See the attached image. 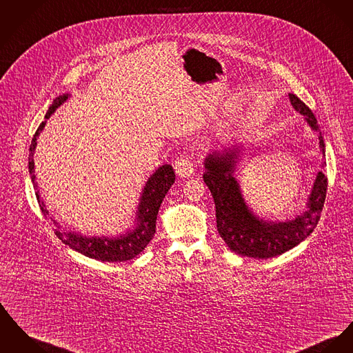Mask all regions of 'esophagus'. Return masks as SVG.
I'll return each instance as SVG.
<instances>
[{"label":"esophagus","mask_w":353,"mask_h":353,"mask_svg":"<svg viewBox=\"0 0 353 353\" xmlns=\"http://www.w3.org/2000/svg\"><path fill=\"white\" fill-rule=\"evenodd\" d=\"M175 171L182 178H188L192 174L194 167H192V161H191L190 155H182V157H179L176 159V162H175Z\"/></svg>","instance_id":"obj_1"}]
</instances>
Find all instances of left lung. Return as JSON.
<instances>
[{
    "label": "left lung",
    "instance_id": "left-lung-1",
    "mask_svg": "<svg viewBox=\"0 0 353 353\" xmlns=\"http://www.w3.org/2000/svg\"><path fill=\"white\" fill-rule=\"evenodd\" d=\"M289 99L292 105L305 117L309 125L319 131L317 120L305 103L296 94H289ZM317 135L324 152L321 132ZM235 159H238V148L214 152L205 161L206 171L203 174V181L212 191L215 203L218 233L232 252L243 257L272 259L290 250L312 234L320 219L328 190V178L323 172H319L316 178L307 210L303 215L289 222L270 223L259 221L248 210L233 176Z\"/></svg>",
    "mask_w": 353,
    "mask_h": 353
}]
</instances>
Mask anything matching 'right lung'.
<instances>
[{
    "label": "right lung",
    "mask_w": 353,
    "mask_h": 353,
    "mask_svg": "<svg viewBox=\"0 0 353 353\" xmlns=\"http://www.w3.org/2000/svg\"><path fill=\"white\" fill-rule=\"evenodd\" d=\"M67 100V94L60 96L54 100L52 107L48 110L46 119L56 111V108ZM44 120L37 131L33 135L32 144L29 148V172L30 178L34 186L36 196L40 205V209L43 214L47 216L49 212L46 209L44 202L40 201V195L37 191L36 183V175H34V162H33V154L34 147L37 144V137L43 131L46 125ZM175 182V172L172 170V165H163L159 167L148 179L145 183V188L141 194L139 210H138V226L134 232H130L128 234L120 235V238H94V236H83V235L63 232L60 228L56 229L54 234L57 235L63 243L68 245L73 250L97 261H107V262H120V261H128L135 259L139 253H141L145 246L150 243V241L154 238L155 229H157V216L159 208L162 205V201L167 194V191Z\"/></svg>",
    "instance_id": "add662e5"
}]
</instances>
